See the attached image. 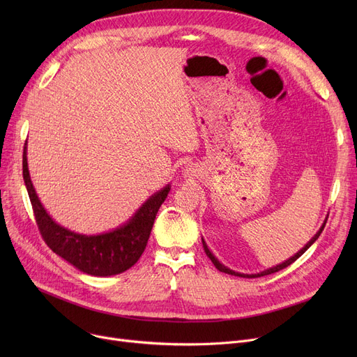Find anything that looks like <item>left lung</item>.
<instances>
[{
  "mask_svg": "<svg viewBox=\"0 0 357 357\" xmlns=\"http://www.w3.org/2000/svg\"><path fill=\"white\" fill-rule=\"evenodd\" d=\"M328 215V214H327ZM326 222H327V217H326V220H324V222L321 224V227H320V230H318L314 236H312V238L307 243V245L301 249V250H298L294 256H291L289 259H287L285 261H282V264H279V265H276V266H272V268H269V269H265V271H261V272H259V273H252V275H249V273H240V272H234L233 269H230V268H227L226 265H222L221 261L213 255V252L208 249V246H207V243H205V240L201 237V240H202V246H204V250H205V253H207V256L211 259V261L214 264V266L220 271V272H224V273H229V275H234V276H240V278H260V276H265V275H271V273H275V272H278V271H280V269H284V268H287V266H289L291 264H294V261L299 257V256H303L308 249H310V246L312 245V243L320 237V234H321V231L324 230V226H326Z\"/></svg>",
  "mask_w": 357,
  "mask_h": 357,
  "instance_id": "left-lung-1",
  "label": "left lung"
}]
</instances>
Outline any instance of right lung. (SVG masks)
I'll use <instances>...</instances> for the list:
<instances>
[{
  "label": "right lung",
  "instance_id": "1",
  "mask_svg": "<svg viewBox=\"0 0 357 357\" xmlns=\"http://www.w3.org/2000/svg\"><path fill=\"white\" fill-rule=\"evenodd\" d=\"M23 178L33 205L36 222L47 246L73 268L100 278L123 273L140 259L156 214L171 191V183L165 185L162 190L150 195L133 215L116 229L100 234H82L56 222L37 197L29 172L27 142L23 153Z\"/></svg>",
  "mask_w": 357,
  "mask_h": 357
}]
</instances>
